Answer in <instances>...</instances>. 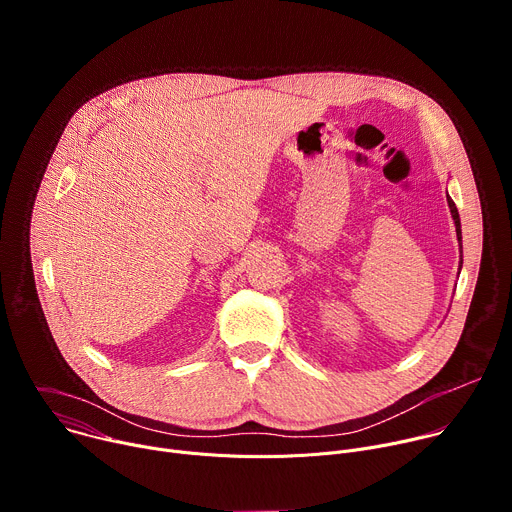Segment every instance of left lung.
I'll return each instance as SVG.
<instances>
[{"instance_id":"8db88e82","label":"left lung","mask_w":512,"mask_h":512,"mask_svg":"<svg viewBox=\"0 0 512 512\" xmlns=\"http://www.w3.org/2000/svg\"><path fill=\"white\" fill-rule=\"evenodd\" d=\"M448 206H450V212H452V218H454V225H456V237H458V241H460V269H462V223H460L458 208H456L454 200L450 198V194H448Z\"/></svg>"}]
</instances>
